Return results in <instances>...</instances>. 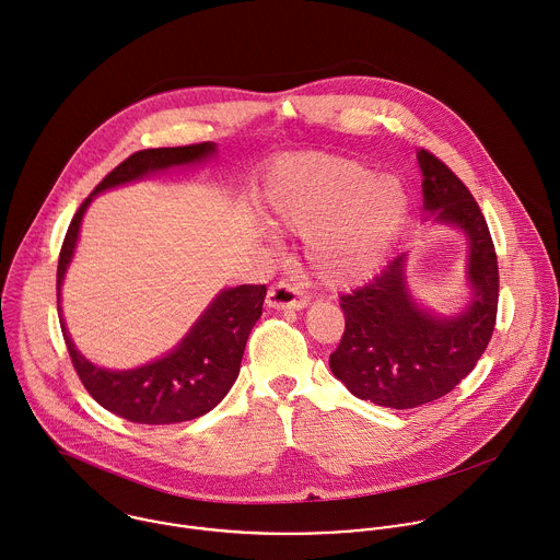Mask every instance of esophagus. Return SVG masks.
Returning a JSON list of instances; mask_svg holds the SVG:
<instances>
[{"label":"esophagus","instance_id":"esophagus-1","mask_svg":"<svg viewBox=\"0 0 560 560\" xmlns=\"http://www.w3.org/2000/svg\"><path fill=\"white\" fill-rule=\"evenodd\" d=\"M267 304L271 308H282V311H300L308 304L306 295L291 282H278L269 289L267 293Z\"/></svg>","mask_w":560,"mask_h":560}]
</instances>
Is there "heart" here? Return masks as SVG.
Wrapping results in <instances>:
<instances>
[{
	"label": "heart",
	"mask_w": 560,
	"mask_h": 560,
	"mask_svg": "<svg viewBox=\"0 0 560 560\" xmlns=\"http://www.w3.org/2000/svg\"><path fill=\"white\" fill-rule=\"evenodd\" d=\"M267 198L282 228L304 234L308 269L332 289L360 284L380 271L410 207L395 176H377L364 163L328 154L284 163Z\"/></svg>",
	"instance_id": "1"
}]
</instances>
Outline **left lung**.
Returning a JSON list of instances; mask_svg holds the SVG:
<instances>
[{"label": "left lung", "mask_w": 560, "mask_h": 560, "mask_svg": "<svg viewBox=\"0 0 560 560\" xmlns=\"http://www.w3.org/2000/svg\"><path fill=\"white\" fill-rule=\"evenodd\" d=\"M423 209L468 241L470 302L457 315L419 306L406 282V254L353 293L340 295L345 335L328 366L355 397L415 408L448 395L483 355L497 322L499 265L488 222L470 189L428 150L417 152Z\"/></svg>", "instance_id": "1"}]
</instances>
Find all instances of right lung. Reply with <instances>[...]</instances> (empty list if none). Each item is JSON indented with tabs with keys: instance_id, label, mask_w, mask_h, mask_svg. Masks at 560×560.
<instances>
[{
	"instance_id": "1",
	"label": "right lung",
	"mask_w": 560,
	"mask_h": 560,
	"mask_svg": "<svg viewBox=\"0 0 560 560\" xmlns=\"http://www.w3.org/2000/svg\"><path fill=\"white\" fill-rule=\"evenodd\" d=\"M213 154L215 145L209 141L141 150L112 170L81 202L63 238L57 267V308L61 311V282L74 256L83 213L96 194L152 172L205 163ZM265 295V284H241L220 291L174 351L132 371H109L88 362L74 349L63 317L59 322L72 366L96 404L135 423H180L215 408L234 386L249 332L262 315Z\"/></svg>"
}]
</instances>
